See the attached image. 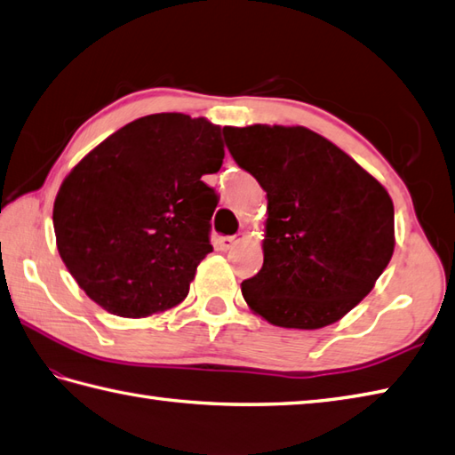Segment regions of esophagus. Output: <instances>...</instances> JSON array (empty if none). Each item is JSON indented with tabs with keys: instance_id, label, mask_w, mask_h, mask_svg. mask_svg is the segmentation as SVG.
I'll use <instances>...</instances> for the list:
<instances>
[{
	"instance_id": "1",
	"label": "esophagus",
	"mask_w": 455,
	"mask_h": 455,
	"mask_svg": "<svg viewBox=\"0 0 455 455\" xmlns=\"http://www.w3.org/2000/svg\"><path fill=\"white\" fill-rule=\"evenodd\" d=\"M240 240H244V235H235V236H220L219 238V246L222 250H230L236 243H240Z\"/></svg>"
}]
</instances>
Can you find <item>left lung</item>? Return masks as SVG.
Listing matches in <instances>:
<instances>
[{"instance_id":"8db88e82","label":"left lung","mask_w":455,"mask_h":455,"mask_svg":"<svg viewBox=\"0 0 455 455\" xmlns=\"http://www.w3.org/2000/svg\"><path fill=\"white\" fill-rule=\"evenodd\" d=\"M240 168L267 197L264 266L240 283L267 323L315 331L371 291L395 250L393 201L379 181L305 127H225Z\"/></svg>"}]
</instances>
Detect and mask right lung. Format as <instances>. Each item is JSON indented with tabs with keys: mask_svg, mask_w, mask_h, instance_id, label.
I'll return each mask as SVG.
<instances>
[{
	"mask_svg": "<svg viewBox=\"0 0 455 455\" xmlns=\"http://www.w3.org/2000/svg\"><path fill=\"white\" fill-rule=\"evenodd\" d=\"M222 158L219 124L156 113L124 124L68 173L52 211L56 246L92 301L142 318L188 297L212 252L219 197L203 176Z\"/></svg>",
	"mask_w": 455,
	"mask_h": 455,
	"instance_id": "1",
	"label": "right lung"
}]
</instances>
